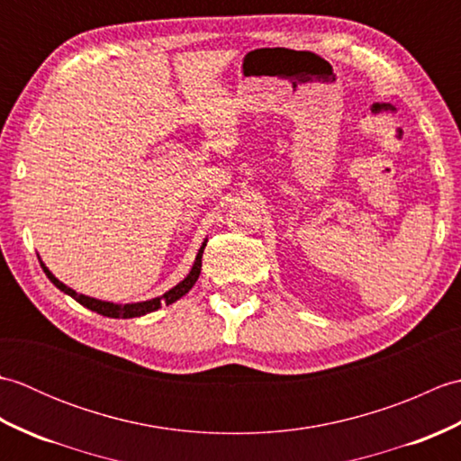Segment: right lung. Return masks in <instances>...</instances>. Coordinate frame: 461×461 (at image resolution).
<instances>
[{
	"label": "right lung",
	"mask_w": 461,
	"mask_h": 461,
	"mask_svg": "<svg viewBox=\"0 0 461 461\" xmlns=\"http://www.w3.org/2000/svg\"><path fill=\"white\" fill-rule=\"evenodd\" d=\"M203 248H205V241L202 243L198 256H195L192 271L188 273V277H185L182 283H178V285H176L174 289H170L168 293H164L162 297H156V299L144 301V303H131V305H114V303H106V301H99V299H93V297L79 295V293L73 291L71 287L63 285V283L59 281V279L53 276V273L43 266L41 261H39V263H41V267H43V271H45V276L49 277V281H51L57 289H61L63 293H67V295H71L75 301H79L83 307L91 309V311H95V312H99V315H103V317H111V319H132V317H140V315H146V312H152V311H156V309H160V305H170V303L178 301L182 295H185V293H188V291L194 287V283L198 281V277H200Z\"/></svg>",
	"instance_id": "add662e5"
}]
</instances>
